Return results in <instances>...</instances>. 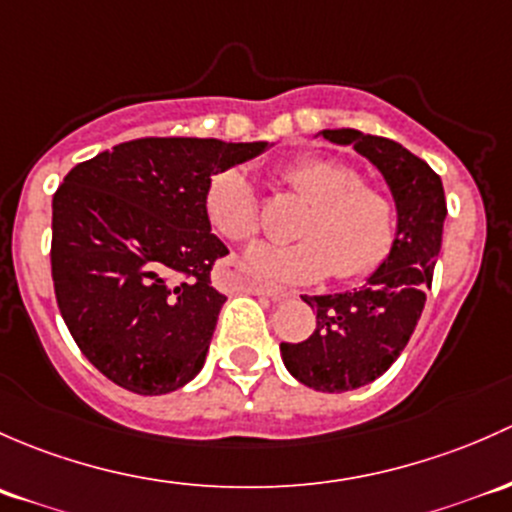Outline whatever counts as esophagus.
<instances>
[{"label": "esophagus", "mask_w": 512, "mask_h": 512, "mask_svg": "<svg viewBox=\"0 0 512 512\" xmlns=\"http://www.w3.org/2000/svg\"><path fill=\"white\" fill-rule=\"evenodd\" d=\"M239 288H241V291H246V293L266 295V298H271V300H286V298H291V293L283 291V288L266 286V283H256V281H241Z\"/></svg>", "instance_id": "1"}]
</instances>
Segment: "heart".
I'll return each mask as SVG.
<instances>
[{"label":"heart","instance_id":"obj_1","mask_svg":"<svg viewBox=\"0 0 512 512\" xmlns=\"http://www.w3.org/2000/svg\"><path fill=\"white\" fill-rule=\"evenodd\" d=\"M283 184L308 199L300 241H261L246 249L244 266L263 281L318 283L335 273L360 281L382 266L397 236V207L382 189L360 184V172L335 157H300L281 170ZM207 217L229 241H246L261 224L254 182L239 167L217 172L207 187Z\"/></svg>","mask_w":512,"mask_h":512}]
</instances>
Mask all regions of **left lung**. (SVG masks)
<instances>
[{
    "instance_id": "1",
    "label": "left lung",
    "mask_w": 512,
    "mask_h": 512,
    "mask_svg": "<svg viewBox=\"0 0 512 512\" xmlns=\"http://www.w3.org/2000/svg\"><path fill=\"white\" fill-rule=\"evenodd\" d=\"M318 135L367 157L397 207V236L382 266L355 291L300 295L315 310L313 335L281 342L283 365L300 384L337 394L374 382L407 347L441 251L446 199L441 177L399 142L352 128Z\"/></svg>"
}]
</instances>
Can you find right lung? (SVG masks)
I'll return each instance as SVG.
<instances>
[{
  "label": "right lung",
  "instance_id": "add662e5",
  "mask_svg": "<svg viewBox=\"0 0 512 512\" xmlns=\"http://www.w3.org/2000/svg\"><path fill=\"white\" fill-rule=\"evenodd\" d=\"M273 142L145 138L73 167L54 194L51 276L59 310L98 372L128 392H175L197 377L226 295L229 254L207 187Z\"/></svg>",
  "mask_w": 512,
  "mask_h": 512
}]
</instances>
